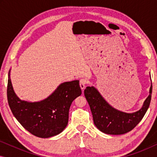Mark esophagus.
<instances>
[{
	"mask_svg": "<svg viewBox=\"0 0 157 157\" xmlns=\"http://www.w3.org/2000/svg\"><path fill=\"white\" fill-rule=\"evenodd\" d=\"M86 80L84 78H81L80 81H79V85H80V87L82 91H83L86 87Z\"/></svg>",
	"mask_w": 157,
	"mask_h": 157,
	"instance_id": "1",
	"label": "esophagus"
}]
</instances>
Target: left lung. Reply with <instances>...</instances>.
<instances>
[{
	"instance_id": "obj_1",
	"label": "left lung",
	"mask_w": 157,
	"mask_h": 157,
	"mask_svg": "<svg viewBox=\"0 0 157 157\" xmlns=\"http://www.w3.org/2000/svg\"><path fill=\"white\" fill-rule=\"evenodd\" d=\"M151 92V84L149 96L141 108L133 113L124 112L113 108L93 86L86 87L84 96L91 109L94 125L98 129L106 134L121 135L130 132L141 121L149 109Z\"/></svg>"
}]
</instances>
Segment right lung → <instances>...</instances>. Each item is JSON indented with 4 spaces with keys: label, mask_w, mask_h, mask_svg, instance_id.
I'll list each match as a JSON object with an SVG mask.
<instances>
[{
    "label": "right lung",
    "mask_w": 157,
    "mask_h": 157,
    "mask_svg": "<svg viewBox=\"0 0 157 157\" xmlns=\"http://www.w3.org/2000/svg\"><path fill=\"white\" fill-rule=\"evenodd\" d=\"M8 72L7 96L13 114L31 134L40 138L59 134L67 126L71 103L81 96L79 81L62 83L48 97L38 101L21 100L13 88Z\"/></svg>",
    "instance_id": "add662e5"
}]
</instances>
